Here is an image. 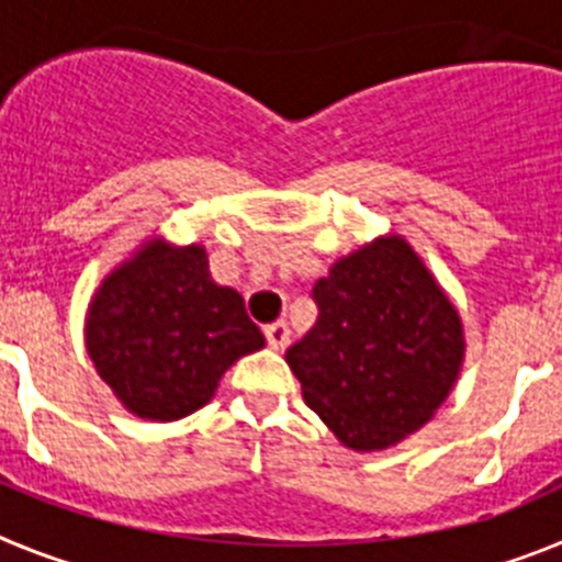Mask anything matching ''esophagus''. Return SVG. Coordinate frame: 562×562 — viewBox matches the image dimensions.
<instances>
[{
  "instance_id": "1",
  "label": "esophagus",
  "mask_w": 562,
  "mask_h": 562,
  "mask_svg": "<svg viewBox=\"0 0 562 562\" xmlns=\"http://www.w3.org/2000/svg\"><path fill=\"white\" fill-rule=\"evenodd\" d=\"M265 337H267V346L276 351H281L290 342V329H286L284 321H278V324L265 326Z\"/></svg>"
}]
</instances>
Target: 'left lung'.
<instances>
[{"label": "left lung", "mask_w": 562, "mask_h": 562, "mask_svg": "<svg viewBox=\"0 0 562 562\" xmlns=\"http://www.w3.org/2000/svg\"><path fill=\"white\" fill-rule=\"evenodd\" d=\"M317 321L286 351L304 400L351 450L419 430L464 357L459 312L400 236L340 258L312 286Z\"/></svg>", "instance_id": "8db88e82"}]
</instances>
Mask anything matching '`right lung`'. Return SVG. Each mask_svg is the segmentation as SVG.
<instances>
[{"mask_svg": "<svg viewBox=\"0 0 562 562\" xmlns=\"http://www.w3.org/2000/svg\"><path fill=\"white\" fill-rule=\"evenodd\" d=\"M261 346L241 295L213 284L196 245L143 247L103 281L87 317L98 374L132 414L151 422L202 408L233 362Z\"/></svg>", "mask_w": 562, "mask_h": 562, "instance_id": "1", "label": "right lung"}]
</instances>
